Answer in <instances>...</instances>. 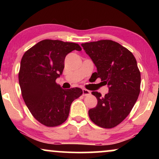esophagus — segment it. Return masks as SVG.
<instances>
[{"mask_svg": "<svg viewBox=\"0 0 159 159\" xmlns=\"http://www.w3.org/2000/svg\"><path fill=\"white\" fill-rule=\"evenodd\" d=\"M82 91H83V96H88V95H90L91 93L90 90H86V89H83Z\"/></svg>", "mask_w": 159, "mask_h": 159, "instance_id": "obj_1", "label": "esophagus"}]
</instances>
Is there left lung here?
Returning <instances> with one entry per match:
<instances>
[{"instance_id": "left-lung-1", "label": "left lung", "mask_w": 159, "mask_h": 159, "mask_svg": "<svg viewBox=\"0 0 159 159\" xmlns=\"http://www.w3.org/2000/svg\"><path fill=\"white\" fill-rule=\"evenodd\" d=\"M81 46L97 69L92 76L95 80L101 78L108 87V93L104 96L92 92L98 102L89 110V116L98 126L115 127L129 114L139 96L140 73L135 57L112 40L82 43Z\"/></svg>"}]
</instances>
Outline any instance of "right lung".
Wrapping results in <instances>:
<instances>
[{
	"label": "right lung",
	"mask_w": 159,
	"mask_h": 159,
	"mask_svg": "<svg viewBox=\"0 0 159 159\" xmlns=\"http://www.w3.org/2000/svg\"><path fill=\"white\" fill-rule=\"evenodd\" d=\"M79 45L45 39L22 57L19 74L21 94L27 107L40 123L54 127L68 118L71 104L83 91L79 87L63 89L55 81L63 73L65 57Z\"/></svg>",
	"instance_id": "1"
}]
</instances>
